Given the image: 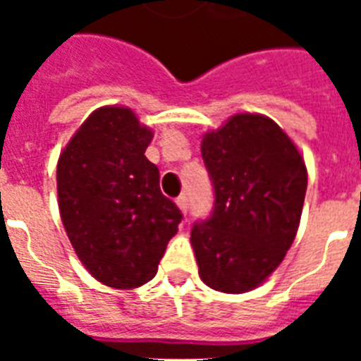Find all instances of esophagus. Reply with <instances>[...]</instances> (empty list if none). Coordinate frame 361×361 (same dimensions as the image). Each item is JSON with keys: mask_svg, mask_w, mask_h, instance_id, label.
Segmentation results:
<instances>
[{"mask_svg": "<svg viewBox=\"0 0 361 361\" xmlns=\"http://www.w3.org/2000/svg\"><path fill=\"white\" fill-rule=\"evenodd\" d=\"M176 204L180 206V209H181V212H183V214H187V208H189V198H187L185 192L176 198Z\"/></svg>", "mask_w": 361, "mask_h": 361, "instance_id": "obj_1", "label": "esophagus"}]
</instances>
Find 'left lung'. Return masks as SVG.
<instances>
[{
  "label": "left lung",
  "mask_w": 361,
  "mask_h": 361,
  "mask_svg": "<svg viewBox=\"0 0 361 361\" xmlns=\"http://www.w3.org/2000/svg\"><path fill=\"white\" fill-rule=\"evenodd\" d=\"M214 209L197 221L191 243L198 274L214 290L241 294L274 271L296 238L307 170L269 118L236 114L202 140Z\"/></svg>",
  "instance_id": "obj_1"
}]
</instances>
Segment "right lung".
I'll use <instances>...</instances> for the list:
<instances>
[{
  "label": "right lung",
  "mask_w": 361,
  "mask_h": 361,
  "mask_svg": "<svg viewBox=\"0 0 361 361\" xmlns=\"http://www.w3.org/2000/svg\"><path fill=\"white\" fill-rule=\"evenodd\" d=\"M153 135L129 109L87 118L58 161L59 214L86 269L112 288L152 281L183 219L146 159Z\"/></svg>",
  "instance_id": "1"
}]
</instances>
